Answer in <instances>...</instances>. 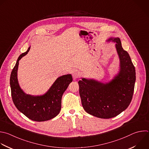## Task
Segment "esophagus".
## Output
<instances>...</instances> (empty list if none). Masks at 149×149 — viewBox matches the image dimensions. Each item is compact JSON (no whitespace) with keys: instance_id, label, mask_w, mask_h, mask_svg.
<instances>
[{"instance_id":"1","label":"esophagus","mask_w":149,"mask_h":149,"mask_svg":"<svg viewBox=\"0 0 149 149\" xmlns=\"http://www.w3.org/2000/svg\"><path fill=\"white\" fill-rule=\"evenodd\" d=\"M72 77H73V79L74 80L77 79L79 76H80V73L77 70H73L72 72Z\"/></svg>"}]
</instances>
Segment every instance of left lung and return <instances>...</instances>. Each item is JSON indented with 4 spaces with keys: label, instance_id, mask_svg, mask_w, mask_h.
<instances>
[{
    "label": "left lung",
    "instance_id": "8db88e82",
    "mask_svg": "<svg viewBox=\"0 0 149 149\" xmlns=\"http://www.w3.org/2000/svg\"><path fill=\"white\" fill-rule=\"evenodd\" d=\"M106 41L115 43L119 60L117 73L105 82L86 78L78 81L84 110L102 119L115 117L129 107L136 81L135 68L128 53L122 48L120 38L110 37Z\"/></svg>",
    "mask_w": 149,
    "mask_h": 149
}]
</instances>
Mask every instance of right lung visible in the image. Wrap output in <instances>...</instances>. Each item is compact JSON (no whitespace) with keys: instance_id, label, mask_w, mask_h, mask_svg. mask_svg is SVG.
<instances>
[{"instance_id":"right-lung-1","label":"right lung","mask_w":149,"mask_h":149,"mask_svg":"<svg viewBox=\"0 0 149 149\" xmlns=\"http://www.w3.org/2000/svg\"><path fill=\"white\" fill-rule=\"evenodd\" d=\"M30 49V46L26 52L19 57L11 72L10 84L12 100L17 109L29 119L36 122L46 121L59 114L61 108L62 96L72 81V77L71 74L59 77L43 94H27L19 85L17 71L19 61L28 53Z\"/></svg>"}]
</instances>
